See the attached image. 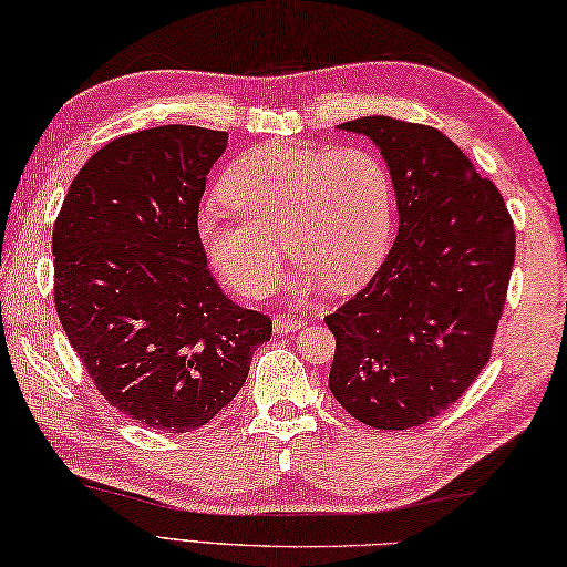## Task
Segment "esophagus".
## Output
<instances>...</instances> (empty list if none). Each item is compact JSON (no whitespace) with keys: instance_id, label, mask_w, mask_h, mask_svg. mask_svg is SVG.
Masks as SVG:
<instances>
[{"instance_id":"obj_1","label":"esophagus","mask_w":567,"mask_h":567,"mask_svg":"<svg viewBox=\"0 0 567 567\" xmlns=\"http://www.w3.org/2000/svg\"><path fill=\"white\" fill-rule=\"evenodd\" d=\"M306 322L298 320V318H286V316H276L274 318V332L276 334H288V332H296L303 328Z\"/></svg>"}]
</instances>
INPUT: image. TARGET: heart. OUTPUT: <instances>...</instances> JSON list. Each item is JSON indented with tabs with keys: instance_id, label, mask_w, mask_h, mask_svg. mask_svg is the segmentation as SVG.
I'll list each match as a JSON object with an SVG mask.
<instances>
[{
	"instance_id": "b5f03b06",
	"label": "heart",
	"mask_w": 567,
	"mask_h": 567,
	"mask_svg": "<svg viewBox=\"0 0 567 567\" xmlns=\"http://www.w3.org/2000/svg\"><path fill=\"white\" fill-rule=\"evenodd\" d=\"M236 213L205 207L198 239L207 261L247 298L281 274V245L300 264L296 296L326 284L352 288L384 259L394 229V183L374 152L276 138L247 148L219 181Z\"/></svg>"
}]
</instances>
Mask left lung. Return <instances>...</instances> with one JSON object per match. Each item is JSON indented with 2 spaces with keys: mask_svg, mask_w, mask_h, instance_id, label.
Instances as JSON below:
<instances>
[{
  "mask_svg": "<svg viewBox=\"0 0 567 567\" xmlns=\"http://www.w3.org/2000/svg\"><path fill=\"white\" fill-rule=\"evenodd\" d=\"M396 193L399 235L360 293L326 318L330 391L352 419L406 431L455 403L487 364L514 267V223L492 181L425 124L360 117Z\"/></svg>",
  "mask_w": 567,
  "mask_h": 567,
  "instance_id": "8db88e82",
  "label": "left lung"
}]
</instances>
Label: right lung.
Masks as SVG:
<instances>
[{
    "mask_svg": "<svg viewBox=\"0 0 567 567\" xmlns=\"http://www.w3.org/2000/svg\"><path fill=\"white\" fill-rule=\"evenodd\" d=\"M227 132L166 124L114 138L68 188L53 227L55 310L114 409L188 433L247 381L271 320L219 291L198 239L205 176Z\"/></svg>",
    "mask_w": 567,
    "mask_h": 567,
    "instance_id": "obj_1",
    "label": "right lung"
}]
</instances>
